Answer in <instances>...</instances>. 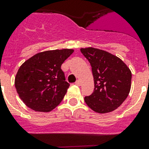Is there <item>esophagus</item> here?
<instances>
[{
    "label": "esophagus",
    "instance_id": "obj_1",
    "mask_svg": "<svg viewBox=\"0 0 149 149\" xmlns=\"http://www.w3.org/2000/svg\"><path fill=\"white\" fill-rule=\"evenodd\" d=\"M75 84H76V85H77V86H80V85H81L80 80H77V82L75 83Z\"/></svg>",
    "mask_w": 149,
    "mask_h": 149
}]
</instances>
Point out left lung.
Listing matches in <instances>:
<instances>
[{
  "label": "left lung",
  "instance_id": "8db88e82",
  "mask_svg": "<svg viewBox=\"0 0 149 149\" xmlns=\"http://www.w3.org/2000/svg\"><path fill=\"white\" fill-rule=\"evenodd\" d=\"M80 51L90 63L94 79V91L84 98L86 103L98 113L114 111L129 95L131 70L120 58L107 51L93 47Z\"/></svg>",
  "mask_w": 149,
  "mask_h": 149
}]
</instances>
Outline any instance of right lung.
Segmentation results:
<instances>
[{
	"label": "right lung",
	"instance_id": "add662e5",
	"mask_svg": "<svg viewBox=\"0 0 149 149\" xmlns=\"http://www.w3.org/2000/svg\"><path fill=\"white\" fill-rule=\"evenodd\" d=\"M73 51L63 49L41 52L20 66L14 84L26 106L37 112H48L61 102L70 86L61 65Z\"/></svg>",
	"mask_w": 149,
	"mask_h": 149
}]
</instances>
